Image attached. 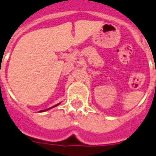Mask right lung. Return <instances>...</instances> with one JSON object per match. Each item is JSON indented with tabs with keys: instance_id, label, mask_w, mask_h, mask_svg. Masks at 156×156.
Returning <instances> with one entry per match:
<instances>
[{
	"instance_id": "1",
	"label": "right lung",
	"mask_w": 156,
	"mask_h": 156,
	"mask_svg": "<svg viewBox=\"0 0 156 156\" xmlns=\"http://www.w3.org/2000/svg\"><path fill=\"white\" fill-rule=\"evenodd\" d=\"M60 104V103H59ZM59 104H57V105H54V106H52V107H51V108H49V109H46V110H44V111H40V112H45V111H47V110H50V109H51L53 108V107H55V106H56V105H58Z\"/></svg>"
}]
</instances>
